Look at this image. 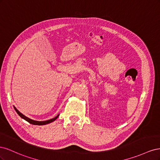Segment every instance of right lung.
<instances>
[{"label": "right lung", "mask_w": 160, "mask_h": 160, "mask_svg": "<svg viewBox=\"0 0 160 160\" xmlns=\"http://www.w3.org/2000/svg\"><path fill=\"white\" fill-rule=\"evenodd\" d=\"M14 109H15L16 112L18 114V115L20 116V117H21V118H22V119H24L25 120H26L27 122H28V123H31V124H32V125H46V124H48V123H51V122H54V121H55V119H57V118L59 117V115H58L57 116H56V117H55V118H52V119H49V120L43 121V122H38V121H35V120H32V119H29V118H28L27 117H26V116H25L23 114H22V113L20 112V111H18L14 107Z\"/></svg>", "instance_id": "1"}]
</instances>
